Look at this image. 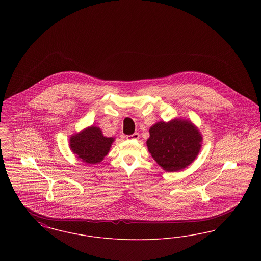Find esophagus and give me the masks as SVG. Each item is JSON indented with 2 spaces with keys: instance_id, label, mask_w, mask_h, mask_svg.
Instances as JSON below:
<instances>
[{
  "instance_id": "1",
  "label": "esophagus",
  "mask_w": 261,
  "mask_h": 261,
  "mask_svg": "<svg viewBox=\"0 0 261 261\" xmlns=\"http://www.w3.org/2000/svg\"><path fill=\"white\" fill-rule=\"evenodd\" d=\"M126 138H127V140H138L140 138V134L139 133H134L132 135L126 137Z\"/></svg>"
}]
</instances>
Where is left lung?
Listing matches in <instances>:
<instances>
[{
    "label": "left lung",
    "mask_w": 261,
    "mask_h": 261,
    "mask_svg": "<svg viewBox=\"0 0 261 261\" xmlns=\"http://www.w3.org/2000/svg\"><path fill=\"white\" fill-rule=\"evenodd\" d=\"M202 137L191 121L175 118L160 121L149 128L147 147L152 159L163 170L176 172L196 160L201 148Z\"/></svg>",
    "instance_id": "1"
}]
</instances>
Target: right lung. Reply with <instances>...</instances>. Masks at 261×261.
<instances>
[{
  "mask_svg": "<svg viewBox=\"0 0 261 261\" xmlns=\"http://www.w3.org/2000/svg\"><path fill=\"white\" fill-rule=\"evenodd\" d=\"M114 138L103 136L99 127L90 126L70 137L69 147L81 162L95 164L109 153Z\"/></svg>",
  "mask_w": 261,
  "mask_h": 261,
  "instance_id": "1",
  "label": "right lung"
}]
</instances>
